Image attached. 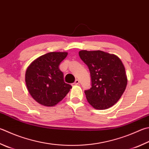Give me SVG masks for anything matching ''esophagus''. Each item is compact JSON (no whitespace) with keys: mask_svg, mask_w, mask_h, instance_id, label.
Here are the masks:
<instances>
[{"mask_svg":"<svg viewBox=\"0 0 149 149\" xmlns=\"http://www.w3.org/2000/svg\"><path fill=\"white\" fill-rule=\"evenodd\" d=\"M80 84V81L78 80H76L75 82L72 84V86H77V85H78V84Z\"/></svg>","mask_w":149,"mask_h":149,"instance_id":"34e87169","label":"esophagus"}]
</instances>
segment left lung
I'll return each instance as SVG.
<instances>
[{"mask_svg":"<svg viewBox=\"0 0 149 149\" xmlns=\"http://www.w3.org/2000/svg\"><path fill=\"white\" fill-rule=\"evenodd\" d=\"M78 54L88 65L91 88L85 91L87 100L97 109H106L117 102L127 85V76L120 59L101 50H80Z\"/></svg>","mask_w":149,"mask_h":149,"instance_id":"1","label":"left lung"}]
</instances>
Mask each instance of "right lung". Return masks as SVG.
Listing matches in <instances>:
<instances>
[{"instance_id": "obj_1", "label": "right lung", "mask_w": 149, "mask_h": 149, "mask_svg": "<svg viewBox=\"0 0 149 149\" xmlns=\"http://www.w3.org/2000/svg\"><path fill=\"white\" fill-rule=\"evenodd\" d=\"M67 52H52L37 58L28 66L25 82L31 96L40 104L52 107L62 100L72 88L64 82L59 65Z\"/></svg>"}]
</instances>
